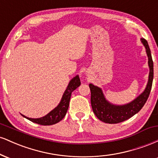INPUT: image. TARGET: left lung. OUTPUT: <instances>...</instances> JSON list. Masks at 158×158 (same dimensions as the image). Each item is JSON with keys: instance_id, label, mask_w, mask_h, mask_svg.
I'll list each match as a JSON object with an SVG mask.
<instances>
[{"instance_id": "8db88e82", "label": "left lung", "mask_w": 158, "mask_h": 158, "mask_svg": "<svg viewBox=\"0 0 158 158\" xmlns=\"http://www.w3.org/2000/svg\"><path fill=\"white\" fill-rule=\"evenodd\" d=\"M140 40L146 48L150 70L148 84L146 85V89L139 97H137L132 102L128 104L123 105V106H116V105L111 104L107 100L100 88L95 86L93 84L89 85L90 93H91L90 102H91L92 109L97 118L102 122L110 123V124L123 122L138 113L147 101L148 96L151 92L152 81H153V61H152L151 50L148 47L147 41L143 38Z\"/></svg>"}]
</instances>
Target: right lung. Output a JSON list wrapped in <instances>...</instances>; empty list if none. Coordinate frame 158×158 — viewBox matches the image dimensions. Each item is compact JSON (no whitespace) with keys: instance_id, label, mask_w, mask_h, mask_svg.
I'll use <instances>...</instances> for the list:
<instances>
[{"instance_id":"add662e5","label":"right lung","mask_w":158,"mask_h":158,"mask_svg":"<svg viewBox=\"0 0 158 158\" xmlns=\"http://www.w3.org/2000/svg\"><path fill=\"white\" fill-rule=\"evenodd\" d=\"M81 85L80 79H79V76H76L75 77L70 80L69 82L68 86L67 87V89L65 90L64 94H63L62 98H61V102L58 105L56 108H54L53 110H51L50 113H48L44 117H41V118H29V117H25L24 115L23 116V117L27 118L29 120L32 121V122L37 123V124L42 125V126H51L54 125L56 123H59L61 119L64 117L65 114L68 111L69 102H70V97H71L72 92L74 90H76L79 85Z\"/></svg>"}]
</instances>
